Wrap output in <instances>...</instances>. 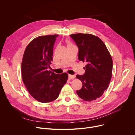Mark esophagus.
Returning <instances> with one entry per match:
<instances>
[{
    "instance_id": "34e87169",
    "label": "esophagus",
    "mask_w": 135,
    "mask_h": 135,
    "mask_svg": "<svg viewBox=\"0 0 135 135\" xmlns=\"http://www.w3.org/2000/svg\"><path fill=\"white\" fill-rule=\"evenodd\" d=\"M75 78V75H70V74L68 75V79H69V80L73 79H74Z\"/></svg>"
}]
</instances>
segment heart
I'll use <instances>...</instances> for the list:
<instances>
[{
    "mask_svg": "<svg viewBox=\"0 0 135 135\" xmlns=\"http://www.w3.org/2000/svg\"><path fill=\"white\" fill-rule=\"evenodd\" d=\"M67 46H68V45H72L70 43V42L69 41H67Z\"/></svg>",
    "mask_w": 135,
    "mask_h": 135,
    "instance_id": "heart-1",
    "label": "heart"
}]
</instances>
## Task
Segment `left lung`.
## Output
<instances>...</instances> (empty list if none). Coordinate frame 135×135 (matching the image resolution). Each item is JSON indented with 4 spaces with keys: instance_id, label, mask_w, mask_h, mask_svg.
Wrapping results in <instances>:
<instances>
[{
    "instance_id": "8db88e82",
    "label": "left lung",
    "mask_w": 135,
    "mask_h": 135,
    "mask_svg": "<svg viewBox=\"0 0 135 135\" xmlns=\"http://www.w3.org/2000/svg\"><path fill=\"white\" fill-rule=\"evenodd\" d=\"M70 36L79 48V60L86 63L84 75H76L83 84L76 93L84 101L94 100L103 94L110 83L113 69L111 55L97 36L81 33Z\"/></svg>"
}]
</instances>
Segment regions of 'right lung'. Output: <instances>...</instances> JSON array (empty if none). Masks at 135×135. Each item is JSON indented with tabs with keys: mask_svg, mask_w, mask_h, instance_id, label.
<instances>
[{
	"mask_svg": "<svg viewBox=\"0 0 135 135\" xmlns=\"http://www.w3.org/2000/svg\"><path fill=\"white\" fill-rule=\"evenodd\" d=\"M59 35L35 38L27 46L22 59L23 82L32 97L41 103L55 100L66 84L68 74L47 70L52 61L53 49Z\"/></svg>",
	"mask_w": 135,
	"mask_h": 135,
	"instance_id": "obj_1",
	"label": "right lung"
}]
</instances>
